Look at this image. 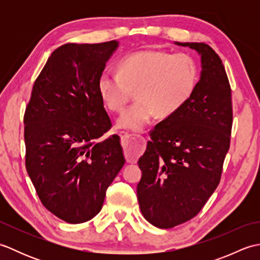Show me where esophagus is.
Instances as JSON below:
<instances>
[{
    "instance_id": "obj_1",
    "label": "esophagus",
    "mask_w": 260,
    "mask_h": 260,
    "mask_svg": "<svg viewBox=\"0 0 260 260\" xmlns=\"http://www.w3.org/2000/svg\"><path fill=\"white\" fill-rule=\"evenodd\" d=\"M119 136L123 141V146L125 151V155L128 159H134L140 155L143 150V142L144 139L141 135L120 133Z\"/></svg>"
}]
</instances>
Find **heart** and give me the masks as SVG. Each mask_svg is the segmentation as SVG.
I'll list each match as a JSON object with an SVG mask.
<instances>
[{
    "instance_id": "b5f03b06",
    "label": "heart",
    "mask_w": 260,
    "mask_h": 260,
    "mask_svg": "<svg viewBox=\"0 0 260 260\" xmlns=\"http://www.w3.org/2000/svg\"><path fill=\"white\" fill-rule=\"evenodd\" d=\"M199 70L189 54L140 51L124 58L118 74L104 71L98 88L110 112L120 113L133 91L137 102L117 119L119 129L141 132L154 116L169 117L190 101Z\"/></svg>"
}]
</instances>
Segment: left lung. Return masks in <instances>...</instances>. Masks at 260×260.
<instances>
[{
	"mask_svg": "<svg viewBox=\"0 0 260 260\" xmlns=\"http://www.w3.org/2000/svg\"><path fill=\"white\" fill-rule=\"evenodd\" d=\"M174 45L197 51L201 73L190 101L155 126L137 162L141 211L161 229L196 217L217 189L233 125L231 89L221 59L206 43Z\"/></svg>",
	"mask_w": 260,
	"mask_h": 260,
	"instance_id": "obj_1",
	"label": "left lung"
}]
</instances>
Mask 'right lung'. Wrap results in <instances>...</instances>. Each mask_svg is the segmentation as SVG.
<instances>
[{
    "instance_id": "right-lung-1",
    "label": "right lung",
    "mask_w": 260,
    "mask_h": 260,
    "mask_svg": "<svg viewBox=\"0 0 260 260\" xmlns=\"http://www.w3.org/2000/svg\"><path fill=\"white\" fill-rule=\"evenodd\" d=\"M119 42L67 43L37 78L24 114L25 167L43 206L68 223L101 211L107 187L125 164L98 88Z\"/></svg>"
}]
</instances>
